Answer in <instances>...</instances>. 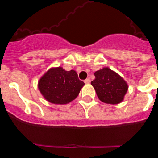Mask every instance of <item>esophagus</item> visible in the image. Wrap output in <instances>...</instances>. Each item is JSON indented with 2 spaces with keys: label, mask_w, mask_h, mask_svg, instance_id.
Returning <instances> with one entry per match:
<instances>
[{
  "label": "esophagus",
  "mask_w": 158,
  "mask_h": 158,
  "mask_svg": "<svg viewBox=\"0 0 158 158\" xmlns=\"http://www.w3.org/2000/svg\"><path fill=\"white\" fill-rule=\"evenodd\" d=\"M85 84L90 83V79H89V78H87V79H85Z\"/></svg>",
  "instance_id": "1"
}]
</instances>
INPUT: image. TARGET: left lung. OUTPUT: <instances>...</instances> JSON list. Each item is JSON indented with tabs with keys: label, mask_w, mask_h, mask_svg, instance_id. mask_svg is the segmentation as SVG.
Masks as SVG:
<instances>
[{
	"label": "left lung",
	"mask_w": 158,
	"mask_h": 158,
	"mask_svg": "<svg viewBox=\"0 0 158 158\" xmlns=\"http://www.w3.org/2000/svg\"><path fill=\"white\" fill-rule=\"evenodd\" d=\"M94 75L96 78L91 85L102 102L117 104L123 100L128 85L122 77L107 67L95 72Z\"/></svg>",
	"instance_id": "obj_1"
}]
</instances>
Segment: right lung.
<instances>
[{
  "mask_svg": "<svg viewBox=\"0 0 158 158\" xmlns=\"http://www.w3.org/2000/svg\"><path fill=\"white\" fill-rule=\"evenodd\" d=\"M84 85L76 71H66L62 67H56L49 69L40 78L38 87L47 101L65 104L76 98Z\"/></svg>",
  "mask_w": 158,
  "mask_h": 158,
  "instance_id": "1",
  "label": "right lung"
}]
</instances>
